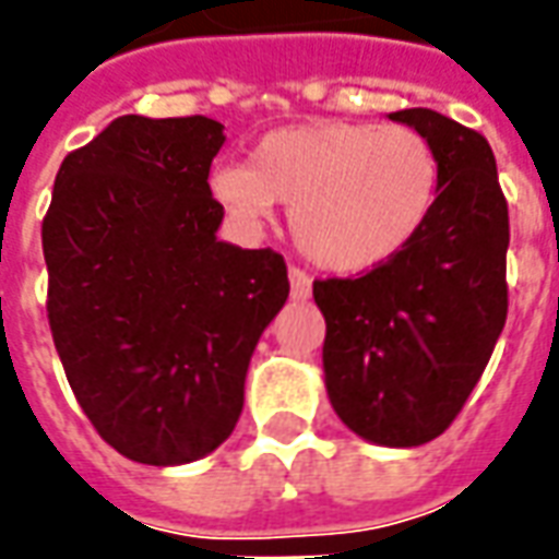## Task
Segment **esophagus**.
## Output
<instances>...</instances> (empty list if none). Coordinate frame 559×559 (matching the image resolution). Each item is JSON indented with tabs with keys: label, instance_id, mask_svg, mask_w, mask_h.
<instances>
[{
	"label": "esophagus",
	"instance_id": "34e87169",
	"mask_svg": "<svg viewBox=\"0 0 559 559\" xmlns=\"http://www.w3.org/2000/svg\"><path fill=\"white\" fill-rule=\"evenodd\" d=\"M290 296L296 302H305L311 296V278L299 266H290Z\"/></svg>",
	"mask_w": 559,
	"mask_h": 559
}]
</instances>
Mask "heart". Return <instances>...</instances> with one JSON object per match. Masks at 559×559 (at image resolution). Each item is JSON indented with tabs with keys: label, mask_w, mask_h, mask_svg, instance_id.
<instances>
[{
	"label": "heart",
	"mask_w": 559,
	"mask_h": 559,
	"mask_svg": "<svg viewBox=\"0 0 559 559\" xmlns=\"http://www.w3.org/2000/svg\"><path fill=\"white\" fill-rule=\"evenodd\" d=\"M209 191L245 227H260L272 203L287 206L308 260L368 272L421 233L440 194V155L416 128L320 119L266 134L248 167H215Z\"/></svg>",
	"instance_id": "heart-1"
}]
</instances>
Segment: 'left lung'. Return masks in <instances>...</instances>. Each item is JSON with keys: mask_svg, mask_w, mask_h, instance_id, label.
I'll return each instance as SVG.
<instances>
[{"mask_svg": "<svg viewBox=\"0 0 559 559\" xmlns=\"http://www.w3.org/2000/svg\"><path fill=\"white\" fill-rule=\"evenodd\" d=\"M440 155L421 233L362 278L314 281L323 371L341 421L377 445H421L452 425L506 326L509 206L488 140L425 107L389 114Z\"/></svg>", "mask_w": 559, "mask_h": 559, "instance_id": "obj_1", "label": "left lung"}]
</instances>
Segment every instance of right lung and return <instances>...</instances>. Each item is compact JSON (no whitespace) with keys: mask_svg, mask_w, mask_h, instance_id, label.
<instances>
[{"mask_svg":"<svg viewBox=\"0 0 559 559\" xmlns=\"http://www.w3.org/2000/svg\"><path fill=\"white\" fill-rule=\"evenodd\" d=\"M221 146L206 116H119L68 152L44 215L56 353L95 431L138 464H188L230 437L290 293L278 251L215 236Z\"/></svg>","mask_w":559,"mask_h":559,"instance_id":"add662e5","label":"right lung"}]
</instances>
